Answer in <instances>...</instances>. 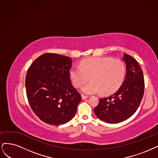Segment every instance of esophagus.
Listing matches in <instances>:
<instances>
[{
	"label": "esophagus",
	"instance_id": "34e87169",
	"mask_svg": "<svg viewBox=\"0 0 158 158\" xmlns=\"http://www.w3.org/2000/svg\"><path fill=\"white\" fill-rule=\"evenodd\" d=\"M81 97H82V99H83V100H85V99H86L87 98H89V96L82 94V96H81Z\"/></svg>",
	"mask_w": 158,
	"mask_h": 158
}]
</instances>
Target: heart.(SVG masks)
Listing matches in <instances>:
<instances>
[{"instance_id": "obj_1", "label": "heart", "mask_w": 158, "mask_h": 158, "mask_svg": "<svg viewBox=\"0 0 158 158\" xmlns=\"http://www.w3.org/2000/svg\"><path fill=\"white\" fill-rule=\"evenodd\" d=\"M127 68L120 59L111 57L91 58L83 60L81 65H74L69 71V76L75 87L82 86L90 79L91 82L82 88L86 94H113L123 84Z\"/></svg>"}]
</instances>
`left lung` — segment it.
Segmentation results:
<instances>
[{"mask_svg": "<svg viewBox=\"0 0 158 158\" xmlns=\"http://www.w3.org/2000/svg\"><path fill=\"white\" fill-rule=\"evenodd\" d=\"M127 73L124 82L115 93L100 98L94 109L96 115L108 123H118L128 119L139 108L144 95L143 72L136 60L124 54Z\"/></svg>", "mask_w": 158, "mask_h": 158, "instance_id": "8db88e82", "label": "left lung"}]
</instances>
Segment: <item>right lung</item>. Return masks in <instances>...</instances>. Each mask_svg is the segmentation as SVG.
<instances>
[{
	"label": "right lung",
	"instance_id": "obj_1",
	"mask_svg": "<svg viewBox=\"0 0 158 158\" xmlns=\"http://www.w3.org/2000/svg\"><path fill=\"white\" fill-rule=\"evenodd\" d=\"M72 64L69 57L46 53L28 69L25 77L28 102L35 115L46 123H68L82 100L70 79Z\"/></svg>",
	"mask_w": 158,
	"mask_h": 158
}]
</instances>
